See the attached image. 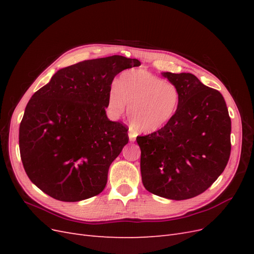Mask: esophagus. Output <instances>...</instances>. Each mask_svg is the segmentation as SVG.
Masks as SVG:
<instances>
[{"label":"esophagus","instance_id":"esophagus-1","mask_svg":"<svg viewBox=\"0 0 254 254\" xmlns=\"http://www.w3.org/2000/svg\"><path fill=\"white\" fill-rule=\"evenodd\" d=\"M128 135H129V140L130 141H134L135 140V136H136V133L133 131V130L131 128H129V131H128Z\"/></svg>","mask_w":254,"mask_h":254}]
</instances>
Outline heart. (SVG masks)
<instances>
[{"label":"heart","instance_id":"1","mask_svg":"<svg viewBox=\"0 0 254 254\" xmlns=\"http://www.w3.org/2000/svg\"><path fill=\"white\" fill-rule=\"evenodd\" d=\"M179 102V90L174 83L142 68L121 73L109 94V108L115 117H120L127 105L129 122L136 130L147 133L165 126Z\"/></svg>","mask_w":254,"mask_h":254}]
</instances>
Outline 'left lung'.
<instances>
[{
  "label": "left lung",
  "instance_id": "8db88e82",
  "mask_svg": "<svg viewBox=\"0 0 254 254\" xmlns=\"http://www.w3.org/2000/svg\"><path fill=\"white\" fill-rule=\"evenodd\" d=\"M179 90L172 120L136 136L145 189L173 200L203 193L224 172L231 152V119L220 92L190 73H162Z\"/></svg>",
  "mask_w": 254,
  "mask_h": 254
}]
</instances>
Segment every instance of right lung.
<instances>
[{"label": "right lung", "mask_w": 254, "mask_h": 254, "mask_svg": "<svg viewBox=\"0 0 254 254\" xmlns=\"http://www.w3.org/2000/svg\"><path fill=\"white\" fill-rule=\"evenodd\" d=\"M137 59L114 55L61 68L29 99L19 129L20 155L36 187L75 202L104 190L128 128L106 115L111 83Z\"/></svg>", "instance_id": "obj_1"}]
</instances>
